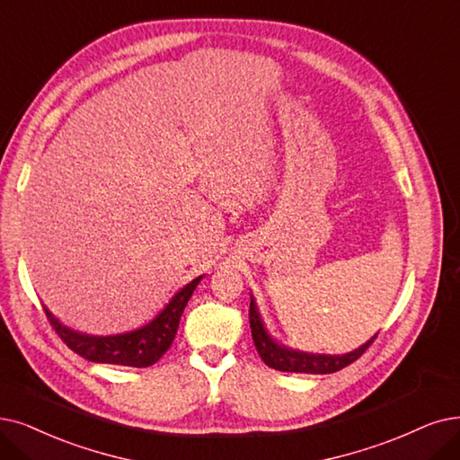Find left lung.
I'll list each match as a JSON object with an SVG mask.
<instances>
[{
	"mask_svg": "<svg viewBox=\"0 0 460 460\" xmlns=\"http://www.w3.org/2000/svg\"><path fill=\"white\" fill-rule=\"evenodd\" d=\"M249 323H251V334H252L256 351H259L266 366L279 372L334 374L351 362H355L377 338L376 334L372 340L355 349V351L345 353V355H314V353L296 351V349H290L283 343H278L268 334L262 317L259 314V307H256V302L252 296H251V307H249Z\"/></svg>",
	"mask_w": 460,
	"mask_h": 460,
	"instance_id": "left-lung-1",
	"label": "left lung"
}]
</instances>
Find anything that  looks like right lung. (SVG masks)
Instances as JSON below:
<instances>
[{
    "label": "right lung",
    "instance_id": "add662e5",
    "mask_svg": "<svg viewBox=\"0 0 460 460\" xmlns=\"http://www.w3.org/2000/svg\"><path fill=\"white\" fill-rule=\"evenodd\" d=\"M201 278H204V275H199V278L182 287L170 300V304L164 307L149 324L132 330V332L115 336H90L77 332V330L64 326L47 307L43 309L47 314V319L50 321L52 328L57 330V334L62 338V341L71 349V351H75L83 358L100 364H119L132 366V368H146V366H153L156 360H160V357L166 353L170 345L173 343L182 311H185Z\"/></svg>",
    "mask_w": 460,
    "mask_h": 460
}]
</instances>
